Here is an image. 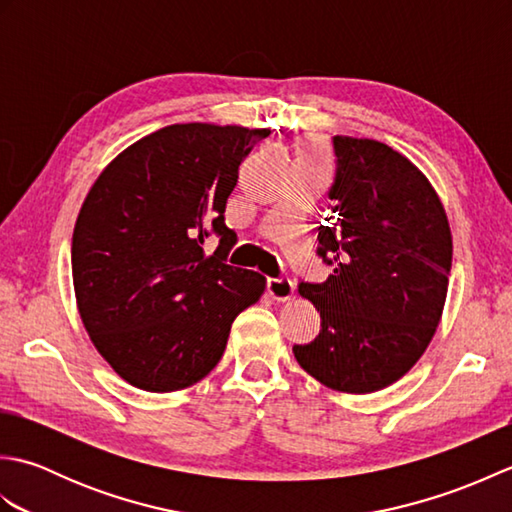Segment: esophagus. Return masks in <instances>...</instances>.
Wrapping results in <instances>:
<instances>
[{
	"label": "esophagus",
	"instance_id": "obj_1",
	"mask_svg": "<svg viewBox=\"0 0 512 512\" xmlns=\"http://www.w3.org/2000/svg\"><path fill=\"white\" fill-rule=\"evenodd\" d=\"M268 292L270 297L277 301H290L295 297V284L288 277H279V279H268Z\"/></svg>",
	"mask_w": 512,
	"mask_h": 512
}]
</instances>
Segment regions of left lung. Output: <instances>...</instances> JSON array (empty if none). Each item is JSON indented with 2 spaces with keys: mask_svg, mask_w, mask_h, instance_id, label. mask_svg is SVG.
Masks as SVG:
<instances>
[{
  "mask_svg": "<svg viewBox=\"0 0 512 512\" xmlns=\"http://www.w3.org/2000/svg\"><path fill=\"white\" fill-rule=\"evenodd\" d=\"M332 149L317 255L334 270L323 284H299L321 312V332L292 352L323 385L372 394L405 376L438 328L451 228L438 193L398 151L352 136H334Z\"/></svg>",
  "mask_w": 512,
  "mask_h": 512,
  "instance_id": "left-lung-1",
  "label": "left lung"
}]
</instances>
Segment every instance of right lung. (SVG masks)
Here are the masks:
<instances>
[{
	"mask_svg": "<svg viewBox=\"0 0 512 512\" xmlns=\"http://www.w3.org/2000/svg\"><path fill=\"white\" fill-rule=\"evenodd\" d=\"M268 129L169 125L118 154L72 235L74 295L96 350L129 385L176 391L220 361L235 317L266 277L226 264L237 169ZM209 234L221 237L211 256Z\"/></svg>",
	"mask_w": 512,
	"mask_h": 512,
	"instance_id": "right-lung-1",
	"label": "right lung"
}]
</instances>
